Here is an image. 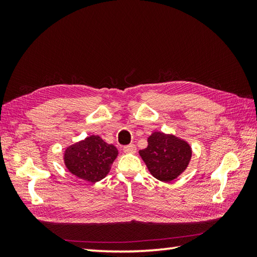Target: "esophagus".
<instances>
[{"label":"esophagus","mask_w":257,"mask_h":257,"mask_svg":"<svg viewBox=\"0 0 257 257\" xmlns=\"http://www.w3.org/2000/svg\"><path fill=\"white\" fill-rule=\"evenodd\" d=\"M123 152L125 154H135L136 152V146L135 145H128L123 147Z\"/></svg>","instance_id":"1"}]
</instances>
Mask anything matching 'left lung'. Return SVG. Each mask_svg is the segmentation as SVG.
Instances as JSON below:
<instances>
[{"label": "left lung", "mask_w": 257, "mask_h": 257, "mask_svg": "<svg viewBox=\"0 0 257 257\" xmlns=\"http://www.w3.org/2000/svg\"><path fill=\"white\" fill-rule=\"evenodd\" d=\"M139 155L152 176L170 182L187 169L192 150L188 143L176 136L156 132L148 138V147L140 150Z\"/></svg>", "instance_id": "left-lung-1"}]
</instances>
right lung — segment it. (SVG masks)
Segmentation results:
<instances>
[{
	"instance_id": "add662e5",
	"label": "right lung",
	"mask_w": 257,
	"mask_h": 257,
	"mask_svg": "<svg viewBox=\"0 0 257 257\" xmlns=\"http://www.w3.org/2000/svg\"><path fill=\"white\" fill-rule=\"evenodd\" d=\"M118 150L99 136H90L65 150V166L74 176L88 182H97L110 170Z\"/></svg>"
}]
</instances>
